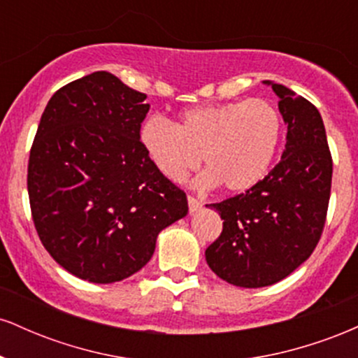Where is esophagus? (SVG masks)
<instances>
[{"instance_id":"obj_1","label":"esophagus","mask_w":358,"mask_h":358,"mask_svg":"<svg viewBox=\"0 0 358 358\" xmlns=\"http://www.w3.org/2000/svg\"><path fill=\"white\" fill-rule=\"evenodd\" d=\"M202 208V202L199 199H195L193 195H188V210L190 212H196Z\"/></svg>"}]
</instances>
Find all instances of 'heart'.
I'll use <instances>...</instances> for the list:
<instances>
[{"label":"heart","instance_id":"1","mask_svg":"<svg viewBox=\"0 0 358 358\" xmlns=\"http://www.w3.org/2000/svg\"><path fill=\"white\" fill-rule=\"evenodd\" d=\"M282 134L278 109L264 99L200 106L180 114L178 122L150 117L139 143L163 176L182 182L203 162L210 170L202 183H220L232 193L254 188L268 175Z\"/></svg>","mask_w":358,"mask_h":358}]
</instances>
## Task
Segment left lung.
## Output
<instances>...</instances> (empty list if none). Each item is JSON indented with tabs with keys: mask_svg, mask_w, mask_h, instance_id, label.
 <instances>
[{
	"mask_svg": "<svg viewBox=\"0 0 358 358\" xmlns=\"http://www.w3.org/2000/svg\"><path fill=\"white\" fill-rule=\"evenodd\" d=\"M264 84L287 124L285 151L261 183L210 205L224 227L205 250L213 273L241 287L271 286L301 266L322 237L330 202L334 163L318 109L285 85Z\"/></svg>",
	"mask_w": 358,
	"mask_h": 358,
	"instance_id": "obj_1",
	"label": "left lung"
}]
</instances>
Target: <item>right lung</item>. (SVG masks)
<instances>
[{
	"mask_svg": "<svg viewBox=\"0 0 358 358\" xmlns=\"http://www.w3.org/2000/svg\"><path fill=\"white\" fill-rule=\"evenodd\" d=\"M109 72L64 85L48 101L28 159L40 241L73 276L116 282L150 261L156 237L187 215V195L139 143L150 104Z\"/></svg>",
	"mask_w": 358,
	"mask_h": 358,
	"instance_id": "1",
	"label": "right lung"
}]
</instances>
